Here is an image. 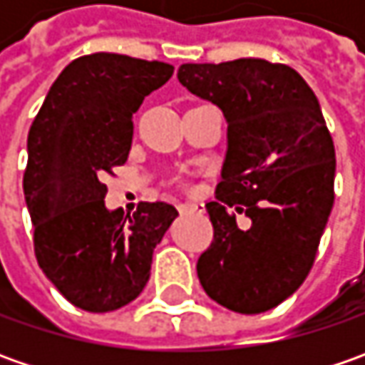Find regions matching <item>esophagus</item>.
<instances>
[{"label": "esophagus", "instance_id": "1", "mask_svg": "<svg viewBox=\"0 0 365 365\" xmlns=\"http://www.w3.org/2000/svg\"><path fill=\"white\" fill-rule=\"evenodd\" d=\"M180 213H205L203 203H180L178 205Z\"/></svg>", "mask_w": 365, "mask_h": 365}]
</instances>
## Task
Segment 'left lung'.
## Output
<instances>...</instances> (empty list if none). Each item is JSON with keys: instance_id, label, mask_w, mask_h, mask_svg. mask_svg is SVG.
I'll return each instance as SVG.
<instances>
[{"instance_id": "left-lung-1", "label": "left lung", "mask_w": 365, "mask_h": 365, "mask_svg": "<svg viewBox=\"0 0 365 365\" xmlns=\"http://www.w3.org/2000/svg\"><path fill=\"white\" fill-rule=\"evenodd\" d=\"M178 81L227 121L201 287L235 313L270 311L304 282L335 199V148L319 99L294 68L262 58L180 64ZM233 210L252 219L245 232Z\"/></svg>"}]
</instances>
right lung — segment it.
<instances>
[{
  "label": "right lung",
  "instance_id": "obj_1",
  "mask_svg": "<svg viewBox=\"0 0 365 365\" xmlns=\"http://www.w3.org/2000/svg\"><path fill=\"white\" fill-rule=\"evenodd\" d=\"M175 66L95 52L64 66L28 133L24 197L42 272L68 302L115 311L146 287L152 254L178 211L140 203L106 207V175L128 160L133 113Z\"/></svg>",
  "mask_w": 365,
  "mask_h": 365
}]
</instances>
